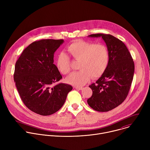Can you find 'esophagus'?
Returning a JSON list of instances; mask_svg holds the SVG:
<instances>
[{"instance_id": "34e87169", "label": "esophagus", "mask_w": 150, "mask_h": 150, "mask_svg": "<svg viewBox=\"0 0 150 150\" xmlns=\"http://www.w3.org/2000/svg\"><path fill=\"white\" fill-rule=\"evenodd\" d=\"M74 88L75 89H77V90H81L83 88L82 87H74Z\"/></svg>"}]
</instances>
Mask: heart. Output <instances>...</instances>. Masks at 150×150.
Masks as SVG:
<instances>
[{
    "mask_svg": "<svg viewBox=\"0 0 150 150\" xmlns=\"http://www.w3.org/2000/svg\"><path fill=\"white\" fill-rule=\"evenodd\" d=\"M68 50L76 61H79V71L68 76L67 81L75 86H82L92 77L101 76L108 68L110 55L108 48L103 44L91 43L82 40H77L68 47ZM56 67L63 74L71 72V59L64 52L60 53L57 58Z\"/></svg>",
    "mask_w": 150,
    "mask_h": 150,
    "instance_id": "b5f03b06",
    "label": "heart"
}]
</instances>
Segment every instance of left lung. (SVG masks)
<instances>
[{
    "label": "left lung",
    "instance_id": "8db88e82",
    "mask_svg": "<svg viewBox=\"0 0 150 150\" xmlns=\"http://www.w3.org/2000/svg\"><path fill=\"white\" fill-rule=\"evenodd\" d=\"M88 37H102L108 48L110 60L101 76L89 86L93 94L87 103L96 111L108 112L121 104L127 97L134 78V62L125 45L115 37L101 33Z\"/></svg>",
    "mask_w": 150,
    "mask_h": 150
}]
</instances>
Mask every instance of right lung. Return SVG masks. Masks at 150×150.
<instances>
[{
	"label": "right lung",
	"instance_id": "obj_1",
	"mask_svg": "<svg viewBox=\"0 0 150 150\" xmlns=\"http://www.w3.org/2000/svg\"><path fill=\"white\" fill-rule=\"evenodd\" d=\"M63 41H35L24 50L15 63L13 79L21 100L28 109L42 116L57 112L72 90L70 85L56 84L62 76L53 64L54 53Z\"/></svg>",
	"mask_w": 150,
	"mask_h": 150
}]
</instances>
